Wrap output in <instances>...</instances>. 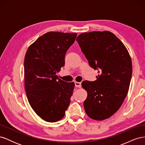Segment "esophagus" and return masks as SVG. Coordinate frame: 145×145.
Here are the masks:
<instances>
[{"instance_id": "esophagus-1", "label": "esophagus", "mask_w": 145, "mask_h": 145, "mask_svg": "<svg viewBox=\"0 0 145 145\" xmlns=\"http://www.w3.org/2000/svg\"><path fill=\"white\" fill-rule=\"evenodd\" d=\"M75 86L77 88H80L82 86V83L81 82H75Z\"/></svg>"}]
</instances>
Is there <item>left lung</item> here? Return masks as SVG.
Listing matches in <instances>:
<instances>
[{
	"label": "left lung",
	"instance_id": "1",
	"mask_svg": "<svg viewBox=\"0 0 145 145\" xmlns=\"http://www.w3.org/2000/svg\"><path fill=\"white\" fill-rule=\"evenodd\" d=\"M76 41L90 67L99 73L96 80L82 82L88 93L85 112L94 120H105L120 108L128 94L131 59L123 43L107 31L82 33Z\"/></svg>",
	"mask_w": 145,
	"mask_h": 145
}]
</instances>
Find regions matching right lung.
Segmentation results:
<instances>
[{
    "instance_id": "add662e5",
    "label": "right lung",
    "mask_w": 145,
    "mask_h": 145,
    "mask_svg": "<svg viewBox=\"0 0 145 145\" xmlns=\"http://www.w3.org/2000/svg\"><path fill=\"white\" fill-rule=\"evenodd\" d=\"M76 33L49 32L38 38L26 52L25 88L28 102L37 114L48 122L64 117L74 88L56 75L65 65L66 52Z\"/></svg>"
}]
</instances>
